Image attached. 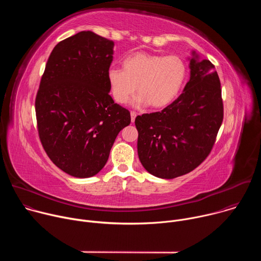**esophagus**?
I'll list each match as a JSON object with an SVG mask.
<instances>
[{
  "label": "esophagus",
  "mask_w": 261,
  "mask_h": 261,
  "mask_svg": "<svg viewBox=\"0 0 261 261\" xmlns=\"http://www.w3.org/2000/svg\"><path fill=\"white\" fill-rule=\"evenodd\" d=\"M131 122L134 123L135 122V118L137 117V113H135V111H131Z\"/></svg>",
  "instance_id": "obj_1"
}]
</instances>
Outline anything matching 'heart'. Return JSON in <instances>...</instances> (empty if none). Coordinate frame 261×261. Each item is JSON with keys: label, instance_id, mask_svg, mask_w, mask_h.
<instances>
[{"label": "heart", "instance_id": "heart-1", "mask_svg": "<svg viewBox=\"0 0 261 261\" xmlns=\"http://www.w3.org/2000/svg\"><path fill=\"white\" fill-rule=\"evenodd\" d=\"M186 75L187 66L180 57L139 51L124 60L123 69L110 67L107 81L111 95L118 103H127L137 90L138 94L132 100L134 107L151 105L161 108L173 101Z\"/></svg>", "mask_w": 261, "mask_h": 261}]
</instances>
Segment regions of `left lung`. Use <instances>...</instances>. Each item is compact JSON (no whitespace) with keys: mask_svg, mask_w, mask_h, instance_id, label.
<instances>
[{"mask_svg":"<svg viewBox=\"0 0 261 261\" xmlns=\"http://www.w3.org/2000/svg\"><path fill=\"white\" fill-rule=\"evenodd\" d=\"M190 80L162 111L137 116V152L146 171L174 178L195 169L210 154L223 121L221 84L215 66L195 50Z\"/></svg>","mask_w":261,"mask_h":261,"instance_id":"obj_1","label":"left lung"}]
</instances>
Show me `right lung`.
<instances>
[{
	"instance_id": "obj_1",
	"label": "right lung",
	"mask_w": 261,
	"mask_h": 261,
	"mask_svg": "<svg viewBox=\"0 0 261 261\" xmlns=\"http://www.w3.org/2000/svg\"><path fill=\"white\" fill-rule=\"evenodd\" d=\"M114 41L83 31L58 43L45 66L35 107L41 143L64 172L96 175L130 113L109 95Z\"/></svg>"
}]
</instances>
